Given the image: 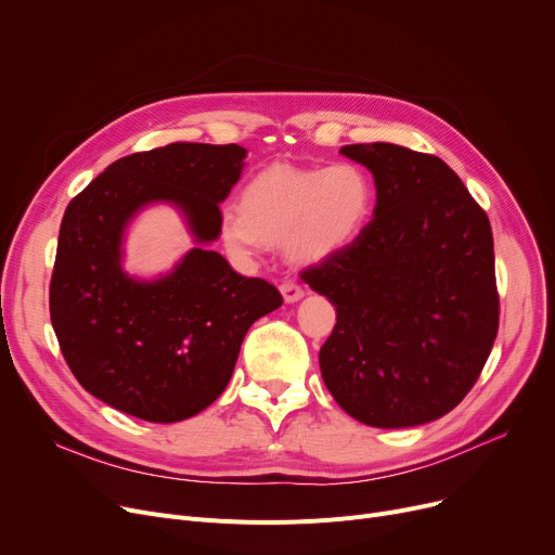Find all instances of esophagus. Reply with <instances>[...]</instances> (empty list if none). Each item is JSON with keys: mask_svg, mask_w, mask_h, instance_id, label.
Listing matches in <instances>:
<instances>
[{"mask_svg": "<svg viewBox=\"0 0 555 555\" xmlns=\"http://www.w3.org/2000/svg\"><path fill=\"white\" fill-rule=\"evenodd\" d=\"M281 295H283L285 304H297L304 297V287L295 281H285V283H281Z\"/></svg>", "mask_w": 555, "mask_h": 555, "instance_id": "34e87169", "label": "esophagus"}]
</instances>
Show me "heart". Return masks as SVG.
<instances>
[{
	"label": "heart",
	"mask_w": 555,
	"mask_h": 555,
	"mask_svg": "<svg viewBox=\"0 0 555 555\" xmlns=\"http://www.w3.org/2000/svg\"><path fill=\"white\" fill-rule=\"evenodd\" d=\"M371 209L373 182L360 164L272 166L243 189L241 209L220 214V238L241 260L285 243L293 260L322 262L360 236Z\"/></svg>",
	"instance_id": "obj_1"
}]
</instances>
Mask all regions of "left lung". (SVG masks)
Returning a JSON list of instances; mask_svg holds the SVG:
<instances>
[{
	"label": "left lung",
	"mask_w": 555,
	"mask_h": 555,
	"mask_svg": "<svg viewBox=\"0 0 555 555\" xmlns=\"http://www.w3.org/2000/svg\"><path fill=\"white\" fill-rule=\"evenodd\" d=\"M339 153L371 170L375 209L351 245L304 272L337 312L322 377L364 425H425L473 389L498 337L490 222L439 157L383 141Z\"/></svg>",
	"instance_id": "8db88e82"
}]
</instances>
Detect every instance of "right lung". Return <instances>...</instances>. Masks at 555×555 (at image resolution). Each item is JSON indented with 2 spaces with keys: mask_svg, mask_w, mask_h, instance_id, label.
<instances>
[{
  "mask_svg": "<svg viewBox=\"0 0 555 555\" xmlns=\"http://www.w3.org/2000/svg\"><path fill=\"white\" fill-rule=\"evenodd\" d=\"M236 143H170L109 164L63 216L49 287L51 324L87 393L149 423L199 414L224 391L256 319L283 304L279 289L233 272L209 249L220 204L241 180ZM168 203L194 236L164 275L122 270L129 222Z\"/></svg>",
  "mask_w": 555,
  "mask_h": 555,
  "instance_id": "obj_1",
  "label": "right lung"
}]
</instances>
